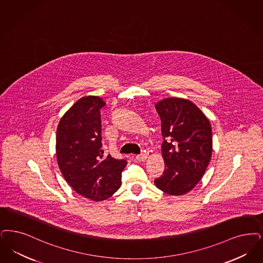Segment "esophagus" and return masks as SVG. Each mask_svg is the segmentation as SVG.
<instances>
[{
  "mask_svg": "<svg viewBox=\"0 0 263 263\" xmlns=\"http://www.w3.org/2000/svg\"><path fill=\"white\" fill-rule=\"evenodd\" d=\"M147 154H145V153H143V154H141V155H139V156H137L136 159L138 161H145V160H147Z\"/></svg>",
  "mask_w": 263,
  "mask_h": 263,
  "instance_id": "1",
  "label": "esophagus"
}]
</instances>
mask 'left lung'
Wrapping results in <instances>:
<instances>
[{"instance_id": "obj_1", "label": "left lung", "mask_w": 263, "mask_h": 263, "mask_svg": "<svg viewBox=\"0 0 263 263\" xmlns=\"http://www.w3.org/2000/svg\"><path fill=\"white\" fill-rule=\"evenodd\" d=\"M164 141L161 154L165 170L155 184L163 193L182 196L203 176L212 154L210 120L193 102L166 98L156 104Z\"/></svg>"}]
</instances>
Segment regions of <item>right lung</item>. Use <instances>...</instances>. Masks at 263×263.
I'll return each mask as SVG.
<instances>
[{
	"mask_svg": "<svg viewBox=\"0 0 263 263\" xmlns=\"http://www.w3.org/2000/svg\"><path fill=\"white\" fill-rule=\"evenodd\" d=\"M105 102L98 96L79 99L61 118L55 137V155L69 186L89 200L110 198L121 185L126 160L105 156L102 147L100 109Z\"/></svg>",
	"mask_w": 263,
	"mask_h": 263,
	"instance_id": "right-lung-1",
	"label": "right lung"
}]
</instances>
